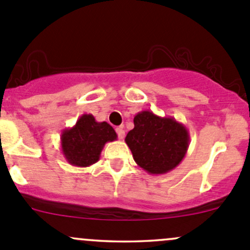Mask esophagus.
<instances>
[{
	"mask_svg": "<svg viewBox=\"0 0 250 250\" xmlns=\"http://www.w3.org/2000/svg\"><path fill=\"white\" fill-rule=\"evenodd\" d=\"M116 133L118 135V139H123L125 138V129H123V127L116 128Z\"/></svg>",
	"mask_w": 250,
	"mask_h": 250,
	"instance_id": "34e87169",
	"label": "esophagus"
}]
</instances>
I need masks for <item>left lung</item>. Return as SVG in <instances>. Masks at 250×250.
<instances>
[{
  "label": "left lung",
  "instance_id": "left-lung-1",
  "mask_svg": "<svg viewBox=\"0 0 250 250\" xmlns=\"http://www.w3.org/2000/svg\"><path fill=\"white\" fill-rule=\"evenodd\" d=\"M139 167L150 174L173 170L188 152L190 135L183 123L173 117H161L144 110L134 116V128L125 137Z\"/></svg>",
  "mask_w": 250,
  "mask_h": 250
}]
</instances>
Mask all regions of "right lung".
I'll return each instance as SVG.
<instances>
[{"instance_id": "right-lung-1", "label": "right lung", "mask_w": 250, "mask_h": 250, "mask_svg": "<svg viewBox=\"0 0 250 250\" xmlns=\"http://www.w3.org/2000/svg\"><path fill=\"white\" fill-rule=\"evenodd\" d=\"M117 139L107 122H97L94 116L84 113L71 128H65L60 137L65 160L76 167H89L99 161L105 144Z\"/></svg>"}]
</instances>
